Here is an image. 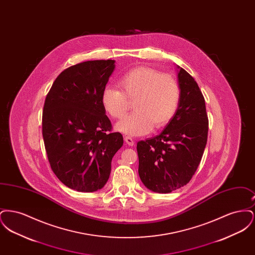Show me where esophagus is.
Here are the masks:
<instances>
[{"label": "esophagus", "instance_id": "34e87169", "mask_svg": "<svg viewBox=\"0 0 255 255\" xmlns=\"http://www.w3.org/2000/svg\"><path fill=\"white\" fill-rule=\"evenodd\" d=\"M124 140H125V142L129 146H133V143H134V142H133V137H131V136H129V135H126V136L124 137Z\"/></svg>", "mask_w": 255, "mask_h": 255}]
</instances>
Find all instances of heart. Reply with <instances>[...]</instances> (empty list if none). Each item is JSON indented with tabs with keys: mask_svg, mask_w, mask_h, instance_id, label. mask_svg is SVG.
Returning a JSON list of instances; mask_svg holds the SVG:
<instances>
[{
	"mask_svg": "<svg viewBox=\"0 0 255 255\" xmlns=\"http://www.w3.org/2000/svg\"><path fill=\"white\" fill-rule=\"evenodd\" d=\"M122 91L106 87L101 103L111 118H123L133 101V114L117 124V129L131 135L149 133L169 123L179 108L181 88L171 75L149 67H136L120 79Z\"/></svg>",
	"mask_w": 255,
	"mask_h": 255,
	"instance_id": "obj_1",
	"label": "heart"
}]
</instances>
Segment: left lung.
<instances>
[{
  "label": "left lung",
  "instance_id": "1",
  "mask_svg": "<svg viewBox=\"0 0 255 255\" xmlns=\"http://www.w3.org/2000/svg\"><path fill=\"white\" fill-rule=\"evenodd\" d=\"M179 108L157 136L138 141V174L146 187L170 193L192 179L203 157L208 133L204 96L194 78L182 68Z\"/></svg>",
  "mask_w": 255,
  "mask_h": 255
}]
</instances>
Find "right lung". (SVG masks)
Listing matches in <instances>:
<instances>
[{"instance_id":"add662e5","label":"right lung","mask_w":255,"mask_h":255,"mask_svg":"<svg viewBox=\"0 0 255 255\" xmlns=\"http://www.w3.org/2000/svg\"><path fill=\"white\" fill-rule=\"evenodd\" d=\"M114 70L111 59L78 63L57 76L46 97L42 133L49 165L60 182L77 191L102 188L112 158L123 145L101 103Z\"/></svg>"}]
</instances>
